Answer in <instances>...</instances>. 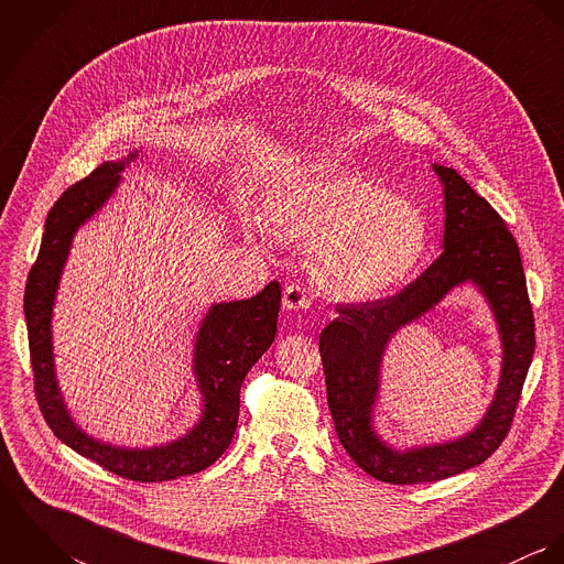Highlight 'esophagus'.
<instances>
[{
	"label": "esophagus",
	"mask_w": 564,
	"mask_h": 564,
	"mask_svg": "<svg viewBox=\"0 0 564 564\" xmlns=\"http://www.w3.org/2000/svg\"><path fill=\"white\" fill-rule=\"evenodd\" d=\"M282 306L286 311H306V308H311V297L306 295V291L300 284H289L282 295Z\"/></svg>",
	"instance_id": "esophagus-1"
}]
</instances>
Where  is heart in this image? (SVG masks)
Returning a JSON list of instances; mask_svg holds the SVG:
<instances>
[{"instance_id":"b5f03b06","label":"heart","mask_w":564,"mask_h":564,"mask_svg":"<svg viewBox=\"0 0 564 564\" xmlns=\"http://www.w3.org/2000/svg\"><path fill=\"white\" fill-rule=\"evenodd\" d=\"M271 215L284 239L308 245L315 282L340 302L389 295L421 264L430 228L419 206L360 173H317L280 186Z\"/></svg>"}]
</instances>
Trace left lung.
Returning <instances> with one entry per match:
<instances>
[{
  "mask_svg": "<svg viewBox=\"0 0 564 564\" xmlns=\"http://www.w3.org/2000/svg\"><path fill=\"white\" fill-rule=\"evenodd\" d=\"M434 171L445 193L443 253L393 297L336 306L338 317L319 336L327 405L338 441L351 460L380 482H438L482 465L510 432L534 354V315L517 241L456 169L434 164ZM465 281L484 291L500 325L505 365L496 400L467 437L395 453L370 425L386 343Z\"/></svg>",
  "mask_w": 564,
  "mask_h": 564,
  "instance_id": "obj_1",
  "label": "left lung"
}]
</instances>
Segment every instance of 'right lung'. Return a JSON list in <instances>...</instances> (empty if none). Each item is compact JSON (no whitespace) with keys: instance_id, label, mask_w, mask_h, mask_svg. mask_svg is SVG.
I'll use <instances>...</instances> for the list:
<instances>
[{"instance_id":"obj_1","label":"right lung","mask_w":564,"mask_h":564,"mask_svg":"<svg viewBox=\"0 0 564 564\" xmlns=\"http://www.w3.org/2000/svg\"><path fill=\"white\" fill-rule=\"evenodd\" d=\"M132 159L137 154L128 156V161L99 164L54 204L36 262L28 275L23 311L34 393L52 432L74 452L115 476L134 482H166L204 471L228 449L237 432L242 380L275 338L282 289L280 282H269L256 297L215 304L204 317L193 360L197 387L204 395V414L184 438L152 449H123L84 434L58 391L52 356V306L76 230L112 195L121 180V169Z\"/></svg>"}]
</instances>
